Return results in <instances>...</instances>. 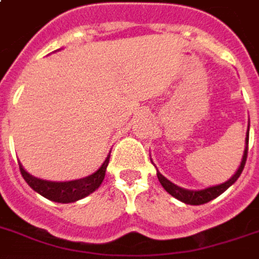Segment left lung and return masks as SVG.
I'll return each instance as SVG.
<instances>
[{
    "label": "left lung",
    "instance_id": "left-lung-1",
    "mask_svg": "<svg viewBox=\"0 0 259 259\" xmlns=\"http://www.w3.org/2000/svg\"><path fill=\"white\" fill-rule=\"evenodd\" d=\"M249 128V124H248ZM247 147H245V151H244V156H242L241 160V165L238 167V170L235 172V175L227 181L226 183H222V185H219V186H213V187H207V189H204V190H186V189H182V187L176 186L174 185L172 182H169L165 178V176H162L159 172H156V176H158V179H159L160 185L163 186V189L166 190L167 193L172 194L174 197H176L178 200L183 201V203H186V204H193V206H199V204H204V203H207V201L213 200L215 199L217 196H220L223 192H226L228 187L231 186L233 183H234L238 178H240V175H241L242 169L245 166V160H247V153H248V133H247Z\"/></svg>",
    "mask_w": 259,
    "mask_h": 259
}]
</instances>
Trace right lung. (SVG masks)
Listing matches in <instances>:
<instances>
[{
	"instance_id": "right-lung-1",
	"label": "right lung",
	"mask_w": 259,
	"mask_h": 259,
	"mask_svg": "<svg viewBox=\"0 0 259 259\" xmlns=\"http://www.w3.org/2000/svg\"><path fill=\"white\" fill-rule=\"evenodd\" d=\"M108 160H110V155L107 156L104 163L101 165V167H100L96 174L90 175L87 178H83V179L72 182L42 181V179L33 178L32 175L28 174L21 165H19V170H21V175H22L25 182L35 192L42 194L44 197H46V199H49L52 201H58V203H72V201L83 199L85 196L93 193L96 189H99L101 182L104 179V176H106V169L107 165H108Z\"/></svg>"
}]
</instances>
